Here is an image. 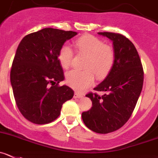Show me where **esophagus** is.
I'll list each match as a JSON object with an SVG mask.
<instances>
[{
    "instance_id": "34e87169",
    "label": "esophagus",
    "mask_w": 158,
    "mask_h": 158,
    "mask_svg": "<svg viewBox=\"0 0 158 158\" xmlns=\"http://www.w3.org/2000/svg\"><path fill=\"white\" fill-rule=\"evenodd\" d=\"M83 97V95H82V94H79V93L78 92H75L74 98H81V97Z\"/></svg>"
}]
</instances>
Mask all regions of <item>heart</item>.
<instances>
[{
  "instance_id": "heart-1",
  "label": "heart",
  "mask_w": 158,
  "mask_h": 158,
  "mask_svg": "<svg viewBox=\"0 0 158 158\" xmlns=\"http://www.w3.org/2000/svg\"><path fill=\"white\" fill-rule=\"evenodd\" d=\"M76 50L86 54L83 64L85 70H72L66 74V82L76 90H83L94 83V74L97 78H104L112 69L115 61V51L112 46L92 35H83L74 41ZM73 58V52L67 44L61 47L57 59L63 69H69Z\"/></svg>"
}]
</instances>
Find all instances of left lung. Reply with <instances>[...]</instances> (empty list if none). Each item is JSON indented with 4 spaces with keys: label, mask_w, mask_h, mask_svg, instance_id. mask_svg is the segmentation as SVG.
Segmentation results:
<instances>
[{
    "label": "left lung",
    "mask_w": 158,
    "mask_h": 158,
    "mask_svg": "<svg viewBox=\"0 0 158 158\" xmlns=\"http://www.w3.org/2000/svg\"><path fill=\"white\" fill-rule=\"evenodd\" d=\"M113 42L115 61L112 69L94 90L100 96L89 93L92 107L82 113L86 127L97 133L118 130L132 115L143 84V69L135 46L123 35L114 32H98Z\"/></svg>",
    "instance_id": "left-lung-1"
}]
</instances>
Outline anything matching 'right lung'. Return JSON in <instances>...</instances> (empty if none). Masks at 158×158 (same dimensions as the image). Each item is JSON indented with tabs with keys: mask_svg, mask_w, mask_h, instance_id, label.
<instances>
[{
	"mask_svg": "<svg viewBox=\"0 0 158 158\" xmlns=\"http://www.w3.org/2000/svg\"><path fill=\"white\" fill-rule=\"evenodd\" d=\"M77 34L73 31L45 28L28 34L16 51L10 79L16 104L32 123L48 124L61 114L65 101L74 92L64 80L57 54L64 42Z\"/></svg>",
	"mask_w": 158,
	"mask_h": 158,
	"instance_id": "add662e5",
	"label": "right lung"
}]
</instances>
